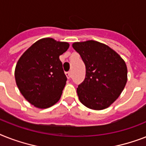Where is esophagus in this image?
Segmentation results:
<instances>
[{"label":"esophagus","mask_w":146,"mask_h":146,"mask_svg":"<svg viewBox=\"0 0 146 146\" xmlns=\"http://www.w3.org/2000/svg\"><path fill=\"white\" fill-rule=\"evenodd\" d=\"M66 76L68 79H70L71 77V71H68V72H66Z\"/></svg>","instance_id":"1"}]
</instances>
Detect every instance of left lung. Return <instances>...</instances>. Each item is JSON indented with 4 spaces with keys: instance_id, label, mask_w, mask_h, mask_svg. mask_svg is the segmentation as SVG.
<instances>
[{
    "instance_id": "1",
    "label": "left lung",
    "mask_w": 146,
    "mask_h": 146,
    "mask_svg": "<svg viewBox=\"0 0 146 146\" xmlns=\"http://www.w3.org/2000/svg\"><path fill=\"white\" fill-rule=\"evenodd\" d=\"M73 48L85 65V78L77 88L82 104L92 110L109 107L119 97L127 80V70L120 55L94 40L74 42Z\"/></svg>"
}]
</instances>
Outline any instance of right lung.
<instances>
[{
	"label": "right lung",
	"instance_id": "right-lung-1",
	"mask_svg": "<svg viewBox=\"0 0 146 146\" xmlns=\"http://www.w3.org/2000/svg\"><path fill=\"white\" fill-rule=\"evenodd\" d=\"M68 48L67 42L42 39L32 45L18 61L15 70L16 85L32 105L45 109L59 100L67 81L59 56Z\"/></svg>",
	"mask_w": 146,
	"mask_h": 146
}]
</instances>
